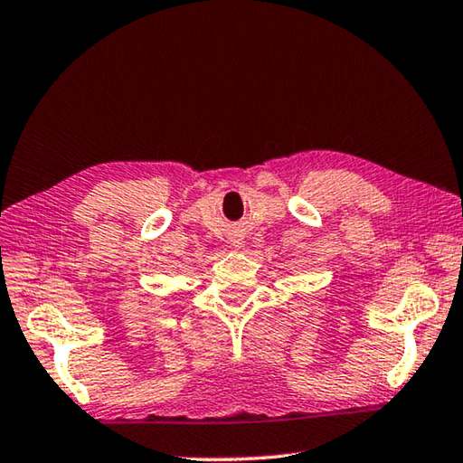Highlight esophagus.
Masks as SVG:
<instances>
[{
  "label": "esophagus",
  "instance_id": "34e87169",
  "mask_svg": "<svg viewBox=\"0 0 463 463\" xmlns=\"http://www.w3.org/2000/svg\"><path fill=\"white\" fill-rule=\"evenodd\" d=\"M232 245H233V248H235V250H240V248H241V245H243V241H241V240H233V241H232Z\"/></svg>",
  "mask_w": 463,
  "mask_h": 463
}]
</instances>
